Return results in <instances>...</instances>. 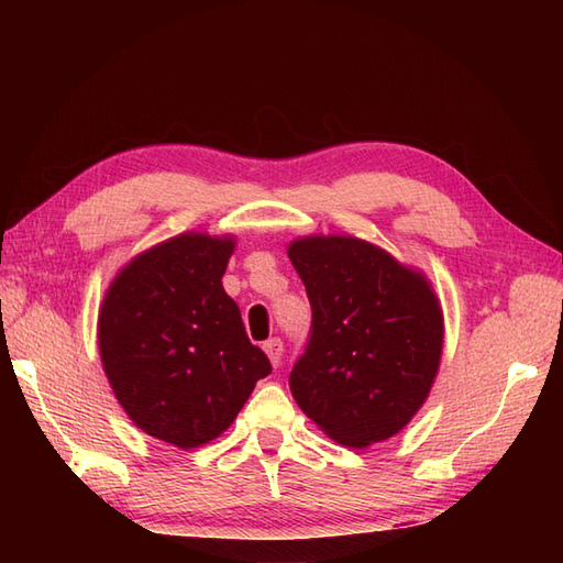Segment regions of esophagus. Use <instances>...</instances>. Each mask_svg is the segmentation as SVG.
Listing matches in <instances>:
<instances>
[{"mask_svg": "<svg viewBox=\"0 0 563 563\" xmlns=\"http://www.w3.org/2000/svg\"><path fill=\"white\" fill-rule=\"evenodd\" d=\"M263 351H266L273 367L280 365V361H283V341L280 339H268L266 343H263Z\"/></svg>", "mask_w": 563, "mask_h": 563, "instance_id": "esophagus-1", "label": "esophagus"}]
</instances>
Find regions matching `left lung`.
<instances>
[{
	"instance_id": "8db88e82",
	"label": "left lung",
	"mask_w": 563,
	"mask_h": 563,
	"mask_svg": "<svg viewBox=\"0 0 563 563\" xmlns=\"http://www.w3.org/2000/svg\"><path fill=\"white\" fill-rule=\"evenodd\" d=\"M288 256L312 305L290 373L297 406L345 448L397 435L433 387L445 321L426 273L351 234L297 236Z\"/></svg>"
}]
</instances>
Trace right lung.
Instances as JSON below:
<instances>
[{
  "mask_svg": "<svg viewBox=\"0 0 563 563\" xmlns=\"http://www.w3.org/2000/svg\"><path fill=\"white\" fill-rule=\"evenodd\" d=\"M232 234L184 232L130 258L99 309L103 373L130 421L174 448L220 438L271 373L222 288Z\"/></svg>",
  "mask_w": 563,
  "mask_h": 563,
  "instance_id": "add662e5",
  "label": "right lung"
}]
</instances>
